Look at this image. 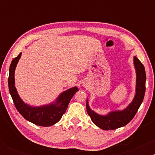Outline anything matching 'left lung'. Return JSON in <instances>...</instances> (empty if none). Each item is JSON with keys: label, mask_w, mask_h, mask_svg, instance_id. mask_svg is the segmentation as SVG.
<instances>
[{"label": "left lung", "mask_w": 155, "mask_h": 155, "mask_svg": "<svg viewBox=\"0 0 155 155\" xmlns=\"http://www.w3.org/2000/svg\"><path fill=\"white\" fill-rule=\"evenodd\" d=\"M134 65L136 70V95L132 103L122 111H111L106 116H101L94 112L89 107L87 99V111L96 126L108 130H115L126 125L133 120L143 102L146 90V72L143 65L136 57H134Z\"/></svg>", "instance_id": "obj_1"}]
</instances>
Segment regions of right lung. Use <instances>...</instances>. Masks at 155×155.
Wrapping results in <instances>:
<instances>
[{"label":"right lung","mask_w":155,"mask_h":155,"mask_svg":"<svg viewBox=\"0 0 155 155\" xmlns=\"http://www.w3.org/2000/svg\"><path fill=\"white\" fill-rule=\"evenodd\" d=\"M20 57L21 53H19L18 56L12 60L9 68L8 79V90L15 107L26 120L32 123L43 127L53 125L61 119L62 116L66 111L68 106L72 97L79 90L75 87L63 92L58 97L54 104L52 103L40 107L29 106L21 100L15 86V71Z\"/></svg>","instance_id":"1"}]
</instances>
